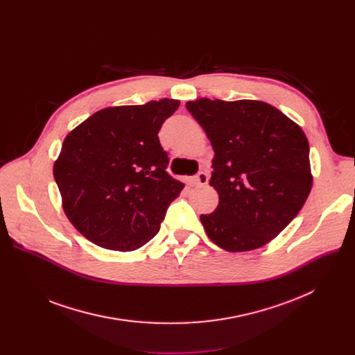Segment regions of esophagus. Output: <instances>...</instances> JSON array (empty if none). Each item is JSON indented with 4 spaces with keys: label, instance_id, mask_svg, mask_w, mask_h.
I'll use <instances>...</instances> for the list:
<instances>
[{
    "label": "esophagus",
    "instance_id": "1",
    "mask_svg": "<svg viewBox=\"0 0 355 355\" xmlns=\"http://www.w3.org/2000/svg\"><path fill=\"white\" fill-rule=\"evenodd\" d=\"M192 181H193V184H195L196 187H204V185L208 184V174L204 173V171H200V173H198V174L192 178Z\"/></svg>",
    "mask_w": 355,
    "mask_h": 355
}]
</instances>
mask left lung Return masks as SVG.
Returning a JSON list of instances; mask_svg holds the SVG:
<instances>
[{
	"label": "left lung",
	"instance_id": "8db88e82",
	"mask_svg": "<svg viewBox=\"0 0 355 355\" xmlns=\"http://www.w3.org/2000/svg\"><path fill=\"white\" fill-rule=\"evenodd\" d=\"M215 156V212L200 215L208 237L230 252L256 250L299 214L312 189L309 143L300 126L254 99L199 98L185 104Z\"/></svg>",
	"mask_w": 355,
	"mask_h": 355
}]
</instances>
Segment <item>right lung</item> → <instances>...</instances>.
<instances>
[{
    "label": "right lung",
    "mask_w": 355,
    "mask_h": 355,
    "mask_svg": "<svg viewBox=\"0 0 355 355\" xmlns=\"http://www.w3.org/2000/svg\"><path fill=\"white\" fill-rule=\"evenodd\" d=\"M178 107L163 98L104 108L66 136L53 175L66 216L94 244L133 251L159 233L184 188L157 136Z\"/></svg>",
    "instance_id": "add662e5"
}]
</instances>
